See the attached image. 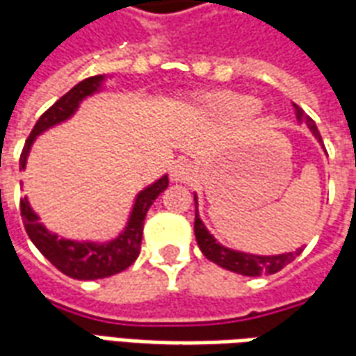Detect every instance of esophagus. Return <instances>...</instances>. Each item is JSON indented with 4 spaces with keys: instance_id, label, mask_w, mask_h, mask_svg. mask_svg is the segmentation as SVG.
<instances>
[{
    "instance_id": "34e87169",
    "label": "esophagus",
    "mask_w": 356,
    "mask_h": 356,
    "mask_svg": "<svg viewBox=\"0 0 356 356\" xmlns=\"http://www.w3.org/2000/svg\"><path fill=\"white\" fill-rule=\"evenodd\" d=\"M170 175L171 181H175V183H186V181L193 179V168H191V163L177 162L171 168Z\"/></svg>"
}]
</instances>
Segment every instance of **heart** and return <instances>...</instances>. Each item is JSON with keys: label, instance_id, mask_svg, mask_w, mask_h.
Returning <instances> with one entry per match:
<instances>
[{"label": "heart", "instance_id": "heart-1", "mask_svg": "<svg viewBox=\"0 0 356 356\" xmlns=\"http://www.w3.org/2000/svg\"><path fill=\"white\" fill-rule=\"evenodd\" d=\"M194 108L202 116L211 120H232V118L257 114L261 110L259 101L252 99L250 95L236 93V91H213L202 93L194 99Z\"/></svg>", "mask_w": 356, "mask_h": 356}]
</instances>
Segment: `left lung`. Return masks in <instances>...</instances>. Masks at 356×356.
<instances>
[{"label":"left lung","mask_w":356,"mask_h":356,"mask_svg":"<svg viewBox=\"0 0 356 356\" xmlns=\"http://www.w3.org/2000/svg\"><path fill=\"white\" fill-rule=\"evenodd\" d=\"M296 106V118H298L299 124H305L311 133L314 135V139L318 140L322 145V137L316 124H314L311 118L307 116L303 108ZM194 206H196V216H194V236L198 242V248L202 250V254L208 257L209 261H213L219 267L232 270V273H238L244 276H259V275H275L280 268H284L288 263H291L299 254L301 250L290 252V254H278V255H255V254H246V252H240V250H232L223 244H219L216 236L206 229V225L202 223L200 216H198V198L194 194Z\"/></svg>","instance_id":"8db88e82"}]
</instances>
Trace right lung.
<instances>
[{
    "label": "right lung",
    "mask_w": 356,
    "mask_h": 356,
    "mask_svg": "<svg viewBox=\"0 0 356 356\" xmlns=\"http://www.w3.org/2000/svg\"><path fill=\"white\" fill-rule=\"evenodd\" d=\"M104 81H106V76H93V78L80 81L68 93L63 95L47 112H43L42 118L35 122L26 145L22 148L19 162L20 170H26L28 154H30V148L34 145V140L38 139V135H42L43 131H47L51 127L70 120L78 112L81 102L91 95L101 91ZM168 183H170L168 175H162L152 185L143 188L135 196L131 213H129L124 231L108 242H89V240L80 242V240L60 238L57 232H51L40 221V216L32 209L28 198L20 200V216H22L24 229H26L30 240L34 242V246L60 273H65L70 278H78V280L106 278V276L118 275V273L125 270L139 257L143 225H145L147 211L152 206V202L168 188Z\"/></svg>",
    "instance_id": "obj_1"
}]
</instances>
